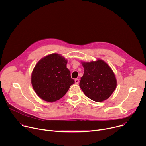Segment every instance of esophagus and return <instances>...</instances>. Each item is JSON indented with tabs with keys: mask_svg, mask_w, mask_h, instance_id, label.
<instances>
[{
	"mask_svg": "<svg viewBox=\"0 0 146 146\" xmlns=\"http://www.w3.org/2000/svg\"><path fill=\"white\" fill-rule=\"evenodd\" d=\"M74 81H75V84H78V82H79V80L78 78H76V79L74 80Z\"/></svg>",
	"mask_w": 146,
	"mask_h": 146,
	"instance_id": "obj_1",
	"label": "esophagus"
}]
</instances>
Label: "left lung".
<instances>
[{
    "mask_svg": "<svg viewBox=\"0 0 146 146\" xmlns=\"http://www.w3.org/2000/svg\"><path fill=\"white\" fill-rule=\"evenodd\" d=\"M84 71L80 87L91 100L100 102L108 99L117 86L115 74L110 67L101 59L82 62Z\"/></svg>",
    "mask_w": 146,
    "mask_h": 146,
    "instance_id": "8db88e82",
    "label": "left lung"
}]
</instances>
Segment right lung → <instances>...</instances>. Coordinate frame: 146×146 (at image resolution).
I'll list each match as a JSON object with an SVG mask.
<instances>
[{
	"instance_id": "obj_1",
	"label": "right lung",
	"mask_w": 146,
	"mask_h": 146,
	"mask_svg": "<svg viewBox=\"0 0 146 146\" xmlns=\"http://www.w3.org/2000/svg\"><path fill=\"white\" fill-rule=\"evenodd\" d=\"M67 60L58 54H52L40 59L31 76L32 85L42 99L52 102L63 97L74 80L66 68Z\"/></svg>"
}]
</instances>
